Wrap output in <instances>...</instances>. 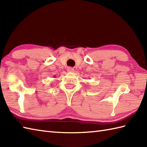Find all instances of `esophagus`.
<instances>
[{
	"instance_id": "1",
	"label": "esophagus",
	"mask_w": 147,
	"mask_h": 147,
	"mask_svg": "<svg viewBox=\"0 0 147 147\" xmlns=\"http://www.w3.org/2000/svg\"><path fill=\"white\" fill-rule=\"evenodd\" d=\"M67 70L68 72H73L74 71V68L73 67H68Z\"/></svg>"
}]
</instances>
